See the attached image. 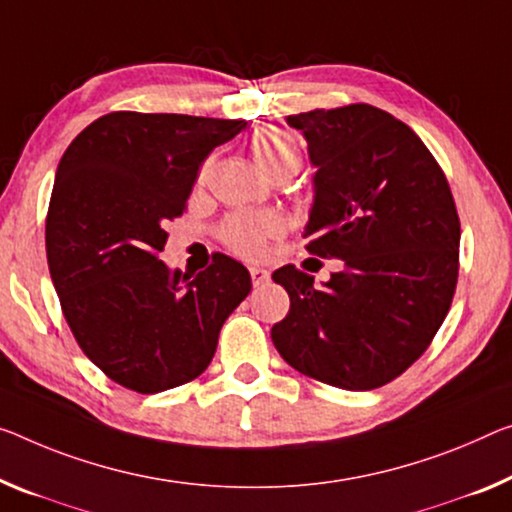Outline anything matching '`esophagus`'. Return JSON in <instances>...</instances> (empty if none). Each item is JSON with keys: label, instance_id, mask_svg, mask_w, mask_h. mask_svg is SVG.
Here are the masks:
<instances>
[{"label": "esophagus", "instance_id": "obj_1", "mask_svg": "<svg viewBox=\"0 0 512 512\" xmlns=\"http://www.w3.org/2000/svg\"><path fill=\"white\" fill-rule=\"evenodd\" d=\"M249 274H251V281H254V286H263V283L270 279V272L265 270V267H249Z\"/></svg>", "mask_w": 512, "mask_h": 512}]
</instances>
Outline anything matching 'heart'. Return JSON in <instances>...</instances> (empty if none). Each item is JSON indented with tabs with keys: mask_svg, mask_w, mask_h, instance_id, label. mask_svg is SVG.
Masks as SVG:
<instances>
[{
	"mask_svg": "<svg viewBox=\"0 0 512 512\" xmlns=\"http://www.w3.org/2000/svg\"><path fill=\"white\" fill-rule=\"evenodd\" d=\"M249 151L263 176L295 174L302 164L297 139L281 128H261L249 139ZM283 233V219L277 212H240L224 222L222 238L233 251L258 258L265 254L267 242Z\"/></svg>",
	"mask_w": 512,
	"mask_h": 512,
	"instance_id": "heart-1",
	"label": "heart"
}]
</instances>
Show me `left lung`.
I'll return each mask as SVG.
<instances>
[{
  "label": "left lung",
  "instance_id": "left-lung-1",
  "mask_svg": "<svg viewBox=\"0 0 512 512\" xmlns=\"http://www.w3.org/2000/svg\"><path fill=\"white\" fill-rule=\"evenodd\" d=\"M316 167L304 238L343 270L283 265L290 297L272 343L295 371L348 391L391 382L442 327L458 283L460 219L444 171L412 128L373 105L286 116Z\"/></svg>",
  "mask_w": 512,
  "mask_h": 512
}]
</instances>
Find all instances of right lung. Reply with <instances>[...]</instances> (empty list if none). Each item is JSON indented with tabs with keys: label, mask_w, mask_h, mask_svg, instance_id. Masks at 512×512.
Returning a JSON list of instances; mask_svg holds the SVG:
<instances>
[{
	"label": "right lung",
	"mask_w": 512,
	"mask_h": 512,
	"mask_svg": "<svg viewBox=\"0 0 512 512\" xmlns=\"http://www.w3.org/2000/svg\"><path fill=\"white\" fill-rule=\"evenodd\" d=\"M245 128L112 112L61 157L45 222L50 277L84 355L125 389L160 393L199 377L224 320L249 295V270L229 256L196 277L157 258L201 162Z\"/></svg>",
	"instance_id": "add662e5"
}]
</instances>
